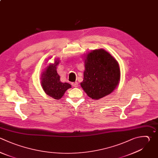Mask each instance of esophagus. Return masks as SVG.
<instances>
[{"label":"esophagus","mask_w":158,"mask_h":158,"mask_svg":"<svg viewBox=\"0 0 158 158\" xmlns=\"http://www.w3.org/2000/svg\"><path fill=\"white\" fill-rule=\"evenodd\" d=\"M72 86H73V87H75V88H77V87L78 86V82H73V83H72Z\"/></svg>","instance_id":"34e87169"}]
</instances>
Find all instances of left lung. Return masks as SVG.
I'll list each match as a JSON object with an SVG mask.
<instances>
[{"mask_svg": "<svg viewBox=\"0 0 158 158\" xmlns=\"http://www.w3.org/2000/svg\"><path fill=\"white\" fill-rule=\"evenodd\" d=\"M84 78L80 83L87 95L99 99L110 94L118 84L120 71L117 60L104 49L93 50L85 61Z\"/></svg>", "mask_w": 158, "mask_h": 158, "instance_id": "1", "label": "left lung"}]
</instances>
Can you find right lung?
Masks as SVG:
<instances>
[{"label": "right lung", "mask_w": 158, "mask_h": 158, "mask_svg": "<svg viewBox=\"0 0 158 158\" xmlns=\"http://www.w3.org/2000/svg\"><path fill=\"white\" fill-rule=\"evenodd\" d=\"M59 60L56 61L54 64H51L42 75L41 86L45 93L55 99H60L65 92L71 85L68 83H62L60 80V76L56 70V66Z\"/></svg>", "instance_id": "right-lung-1"}]
</instances>
